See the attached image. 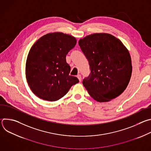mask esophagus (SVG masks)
I'll use <instances>...</instances> for the list:
<instances>
[{"mask_svg": "<svg viewBox=\"0 0 151 151\" xmlns=\"http://www.w3.org/2000/svg\"><path fill=\"white\" fill-rule=\"evenodd\" d=\"M77 78H78V79H79V81L81 82V79H82V78H81V75H77Z\"/></svg>", "mask_w": 151, "mask_h": 151, "instance_id": "obj_1", "label": "esophagus"}]
</instances>
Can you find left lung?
Masks as SVG:
<instances>
[{"label":"left lung","mask_w":151,"mask_h":151,"mask_svg":"<svg viewBox=\"0 0 151 151\" xmlns=\"http://www.w3.org/2000/svg\"><path fill=\"white\" fill-rule=\"evenodd\" d=\"M79 45L90 64L91 73L82 83L91 97L107 102L121 94L132 73L131 56L122 42L100 33L81 39Z\"/></svg>","instance_id":"8db88e82"}]
</instances>
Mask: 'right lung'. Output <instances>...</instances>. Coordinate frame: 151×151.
Returning <instances> with one entry per match:
<instances>
[{
  "instance_id": "1",
  "label": "right lung",
  "mask_w": 151,
  "mask_h": 151,
  "mask_svg": "<svg viewBox=\"0 0 151 151\" xmlns=\"http://www.w3.org/2000/svg\"><path fill=\"white\" fill-rule=\"evenodd\" d=\"M76 44L75 37L61 32L39 38L30 48L26 75L32 92L41 99L57 101L65 96L78 79L69 75L66 57Z\"/></svg>"
}]
</instances>
